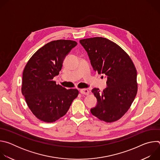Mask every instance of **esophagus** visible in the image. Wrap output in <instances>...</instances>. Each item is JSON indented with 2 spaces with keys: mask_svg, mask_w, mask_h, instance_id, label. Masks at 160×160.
Listing matches in <instances>:
<instances>
[{
  "mask_svg": "<svg viewBox=\"0 0 160 160\" xmlns=\"http://www.w3.org/2000/svg\"><path fill=\"white\" fill-rule=\"evenodd\" d=\"M80 93L82 94H83V95L87 96V95L89 94V91L87 89H86V88H83V89L80 90Z\"/></svg>",
  "mask_w": 160,
  "mask_h": 160,
  "instance_id": "esophagus-1",
  "label": "esophagus"
}]
</instances>
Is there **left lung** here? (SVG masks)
I'll list each match as a JSON object with an SVG mask.
<instances>
[{
  "instance_id": "8db88e82",
  "label": "left lung",
  "mask_w": 160,
  "mask_h": 160,
  "mask_svg": "<svg viewBox=\"0 0 160 160\" xmlns=\"http://www.w3.org/2000/svg\"><path fill=\"white\" fill-rule=\"evenodd\" d=\"M95 72L107 76V87L92 92L98 104L90 109L99 120L111 123L120 119L130 108L138 93L137 70L128 54L118 45L104 37L82 39Z\"/></svg>"
}]
</instances>
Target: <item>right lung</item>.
I'll use <instances>...</instances> for the list:
<instances>
[{
  "mask_svg": "<svg viewBox=\"0 0 160 160\" xmlns=\"http://www.w3.org/2000/svg\"><path fill=\"white\" fill-rule=\"evenodd\" d=\"M77 45L70 40L51 41L35 52L24 68L21 92L41 121L52 123L65 115L78 95L77 89H66L52 80L61 70L66 56Z\"/></svg>",
  "mask_w": 160,
  "mask_h": 160,
  "instance_id": "1",
  "label": "right lung"
}]
</instances>
